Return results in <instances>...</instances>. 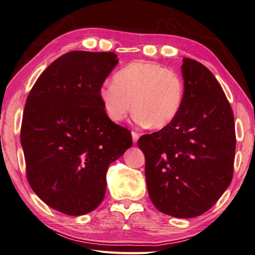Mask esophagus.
Segmentation results:
<instances>
[{
  "label": "esophagus",
  "instance_id": "obj_1",
  "mask_svg": "<svg viewBox=\"0 0 255 255\" xmlns=\"http://www.w3.org/2000/svg\"><path fill=\"white\" fill-rule=\"evenodd\" d=\"M132 138H133V142L136 143L138 141V138H139V134L136 132H132Z\"/></svg>",
  "mask_w": 255,
  "mask_h": 255
}]
</instances>
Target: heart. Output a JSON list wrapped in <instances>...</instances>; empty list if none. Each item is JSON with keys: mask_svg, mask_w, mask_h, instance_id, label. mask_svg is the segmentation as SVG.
Here are the masks:
<instances>
[{"mask_svg": "<svg viewBox=\"0 0 255 255\" xmlns=\"http://www.w3.org/2000/svg\"><path fill=\"white\" fill-rule=\"evenodd\" d=\"M110 119L120 122L132 110L142 126L164 128L179 116L185 97L184 81L179 73L158 64L137 60L116 73L99 91Z\"/></svg>", "mask_w": 255, "mask_h": 255, "instance_id": "1", "label": "heart"}]
</instances>
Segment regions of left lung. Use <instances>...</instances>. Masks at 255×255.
<instances>
[{
	"mask_svg": "<svg viewBox=\"0 0 255 255\" xmlns=\"http://www.w3.org/2000/svg\"><path fill=\"white\" fill-rule=\"evenodd\" d=\"M185 97L168 127L138 139L145 157L152 203L176 218L202 215L218 201L233 177L234 116L213 73L183 58Z\"/></svg>",
	"mask_w": 255,
	"mask_h": 255,
	"instance_id": "1",
	"label": "left lung"
}]
</instances>
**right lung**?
I'll use <instances>...</instances> for the list:
<instances>
[{
  "label": "right lung",
  "instance_id": "right-lung-1",
  "mask_svg": "<svg viewBox=\"0 0 255 255\" xmlns=\"http://www.w3.org/2000/svg\"><path fill=\"white\" fill-rule=\"evenodd\" d=\"M117 64L113 52L66 53L26 99L20 137L27 181L45 204L66 215L99 206L109 166L132 146L130 132L107 117L99 96Z\"/></svg>",
  "mask_w": 255,
  "mask_h": 255
}]
</instances>
